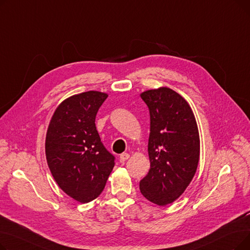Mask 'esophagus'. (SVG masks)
Masks as SVG:
<instances>
[{"mask_svg": "<svg viewBox=\"0 0 250 250\" xmlns=\"http://www.w3.org/2000/svg\"><path fill=\"white\" fill-rule=\"evenodd\" d=\"M128 158H129V154H127V153H123V154L120 156V161H121L122 163H125Z\"/></svg>", "mask_w": 250, "mask_h": 250, "instance_id": "obj_1", "label": "esophagus"}]
</instances>
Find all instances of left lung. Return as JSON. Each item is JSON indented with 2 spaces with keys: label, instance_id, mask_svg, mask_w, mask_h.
<instances>
[{
  "label": "left lung",
  "instance_id": "1",
  "mask_svg": "<svg viewBox=\"0 0 250 250\" xmlns=\"http://www.w3.org/2000/svg\"><path fill=\"white\" fill-rule=\"evenodd\" d=\"M150 111V169L140 181L145 198L158 206L176 201L189 186L200 161V134L188 102L167 87L140 94Z\"/></svg>",
  "mask_w": 250,
  "mask_h": 250
}]
</instances>
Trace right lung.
<instances>
[{"instance_id": "add662e5", "label": "right lung", "mask_w": 250, "mask_h": 250, "mask_svg": "<svg viewBox=\"0 0 250 250\" xmlns=\"http://www.w3.org/2000/svg\"><path fill=\"white\" fill-rule=\"evenodd\" d=\"M108 94L87 91L62 101L49 122L45 156L60 188L79 203H89L102 192L114 166L95 126L99 107Z\"/></svg>"}]
</instances>
